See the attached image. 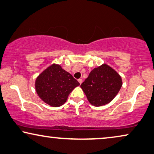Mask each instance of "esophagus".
<instances>
[{
    "mask_svg": "<svg viewBox=\"0 0 154 154\" xmlns=\"http://www.w3.org/2000/svg\"><path fill=\"white\" fill-rule=\"evenodd\" d=\"M78 81L79 82V83H80V84H81L82 82V79H80L78 80Z\"/></svg>",
    "mask_w": 154,
    "mask_h": 154,
    "instance_id": "esophagus-1",
    "label": "esophagus"
}]
</instances>
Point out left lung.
Instances as JSON below:
<instances>
[{
  "mask_svg": "<svg viewBox=\"0 0 154 154\" xmlns=\"http://www.w3.org/2000/svg\"><path fill=\"white\" fill-rule=\"evenodd\" d=\"M122 86L121 76L106 64L94 69L81 85L89 102L97 107L110 103Z\"/></svg>",
  "mask_w": 154,
  "mask_h": 154,
  "instance_id": "1",
  "label": "left lung"
}]
</instances>
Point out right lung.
<instances>
[{"mask_svg":"<svg viewBox=\"0 0 154 154\" xmlns=\"http://www.w3.org/2000/svg\"><path fill=\"white\" fill-rule=\"evenodd\" d=\"M80 83L58 64H53L44 70L35 81L39 97L46 103L59 107L65 103L69 94Z\"/></svg>","mask_w":154,"mask_h":154,"instance_id":"right-lung-1","label":"right lung"}]
</instances>
